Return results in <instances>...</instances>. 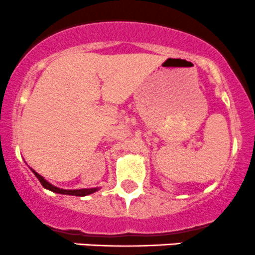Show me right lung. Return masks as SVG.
I'll use <instances>...</instances> for the list:
<instances>
[{
  "label": "right lung",
  "mask_w": 255,
  "mask_h": 255,
  "mask_svg": "<svg viewBox=\"0 0 255 255\" xmlns=\"http://www.w3.org/2000/svg\"><path fill=\"white\" fill-rule=\"evenodd\" d=\"M31 170L33 171V173L36 175V177L38 178L39 182L42 183L43 187L47 188V190H49V191H52V192L60 193V195H70V196H78V197H83V196H88V195H90V193L98 191V188H83V190H62V188H58V187H55V186L50 185L49 182H47V181H45L41 175H38V173H37L36 171L33 170V168H31Z\"/></svg>",
  "instance_id": "1"
}]
</instances>
